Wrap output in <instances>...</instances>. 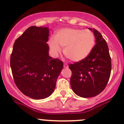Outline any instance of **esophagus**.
I'll use <instances>...</instances> for the list:
<instances>
[{
	"label": "esophagus",
	"mask_w": 124,
	"mask_h": 124,
	"mask_svg": "<svg viewBox=\"0 0 124 124\" xmlns=\"http://www.w3.org/2000/svg\"><path fill=\"white\" fill-rule=\"evenodd\" d=\"M63 67H64V68H68V67H69V65H68L67 63H64V64H63Z\"/></svg>",
	"instance_id": "obj_1"
}]
</instances>
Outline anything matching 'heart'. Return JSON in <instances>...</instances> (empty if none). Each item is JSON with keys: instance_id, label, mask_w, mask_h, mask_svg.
<instances>
[{"instance_id": "1", "label": "heart", "mask_w": 124, "mask_h": 124, "mask_svg": "<svg viewBox=\"0 0 124 124\" xmlns=\"http://www.w3.org/2000/svg\"><path fill=\"white\" fill-rule=\"evenodd\" d=\"M95 42L93 32L89 29L63 28L55 33L54 39L49 41L54 55L61 52L73 62H80L86 59L93 49Z\"/></svg>"}]
</instances>
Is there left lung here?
I'll return each instance as SVG.
<instances>
[{
	"instance_id": "obj_1",
	"label": "left lung",
	"mask_w": 124,
	"mask_h": 124,
	"mask_svg": "<svg viewBox=\"0 0 124 124\" xmlns=\"http://www.w3.org/2000/svg\"><path fill=\"white\" fill-rule=\"evenodd\" d=\"M95 45L86 59L69 65L72 75L70 85L77 95L83 98L97 96L106 87L110 77L111 61L108 46L101 33L95 29Z\"/></svg>"
}]
</instances>
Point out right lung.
<instances>
[{
	"label": "right lung",
	"mask_w": 124,
	"mask_h": 124,
	"mask_svg": "<svg viewBox=\"0 0 124 124\" xmlns=\"http://www.w3.org/2000/svg\"><path fill=\"white\" fill-rule=\"evenodd\" d=\"M48 27L31 26L16 40L10 57L15 83L25 95L46 99L54 92L63 62L49 55Z\"/></svg>",
	"instance_id": "right-lung-1"
}]
</instances>
